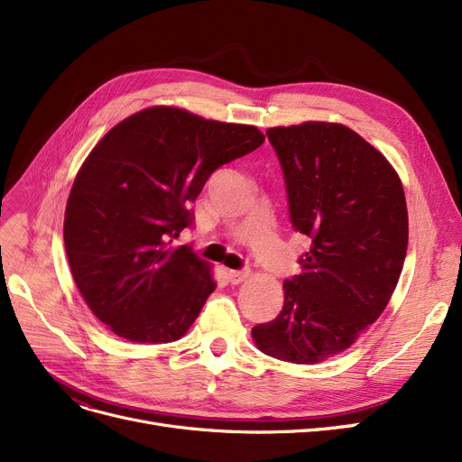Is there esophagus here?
<instances>
[{
    "mask_svg": "<svg viewBox=\"0 0 462 462\" xmlns=\"http://www.w3.org/2000/svg\"><path fill=\"white\" fill-rule=\"evenodd\" d=\"M247 279H249V270H232V272H228V281L232 284H239V282H244Z\"/></svg>",
    "mask_w": 462,
    "mask_h": 462,
    "instance_id": "esophagus-1",
    "label": "esophagus"
}]
</instances>
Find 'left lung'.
I'll return each instance as SVG.
<instances>
[{"label": "left lung", "mask_w": 462, "mask_h": 462, "mask_svg": "<svg viewBox=\"0 0 462 462\" xmlns=\"http://www.w3.org/2000/svg\"><path fill=\"white\" fill-rule=\"evenodd\" d=\"M265 134L290 223L310 249L282 284L279 317L253 338L263 354L312 365L354 345L390 301L408 247L404 190L387 159L345 125L307 121Z\"/></svg>", "instance_id": "left-lung-1"}]
</instances>
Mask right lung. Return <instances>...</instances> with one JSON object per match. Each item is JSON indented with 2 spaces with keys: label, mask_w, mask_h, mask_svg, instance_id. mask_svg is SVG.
Returning a JSON list of instances; mask_svg holds the SVG:
<instances>
[{
  "label": "right lung",
  "mask_w": 462,
  "mask_h": 462,
  "mask_svg": "<svg viewBox=\"0 0 462 462\" xmlns=\"http://www.w3.org/2000/svg\"><path fill=\"white\" fill-rule=\"evenodd\" d=\"M262 142L253 125L153 106L95 145L72 183L63 239L82 298L117 337L172 343L197 320L215 281L209 263L174 239L215 170Z\"/></svg>",
  "instance_id": "1"
}]
</instances>
